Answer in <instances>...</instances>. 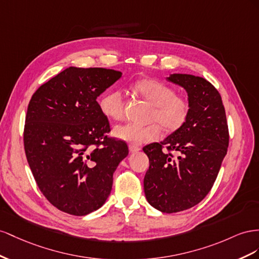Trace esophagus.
<instances>
[{
  "instance_id": "1",
  "label": "esophagus",
  "mask_w": 259,
  "mask_h": 259,
  "mask_svg": "<svg viewBox=\"0 0 259 259\" xmlns=\"http://www.w3.org/2000/svg\"><path fill=\"white\" fill-rule=\"evenodd\" d=\"M140 150V147L138 146V145H136V144H130L129 145V151H130V153H137V152H139Z\"/></svg>"
}]
</instances>
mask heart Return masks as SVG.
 I'll return each instance as SVG.
<instances>
[{
  "label": "heart",
  "instance_id": "obj_1",
  "mask_svg": "<svg viewBox=\"0 0 259 259\" xmlns=\"http://www.w3.org/2000/svg\"><path fill=\"white\" fill-rule=\"evenodd\" d=\"M135 89L138 94L154 105L151 121L155 122L146 125L137 123L116 125L114 129L116 138L134 144L149 143L161 137L159 124L167 131H175L187 121L190 113L189 101L177 95L172 87L156 79H143L136 82ZM100 107L112 119H122L125 107L124 93L121 90L107 92L101 99Z\"/></svg>",
  "mask_w": 259,
  "mask_h": 259
}]
</instances>
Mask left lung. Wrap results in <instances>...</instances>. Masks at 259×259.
Returning <instances> with one entry per match:
<instances>
[{
	"instance_id": "obj_1",
	"label": "left lung",
	"mask_w": 259,
	"mask_h": 259,
	"mask_svg": "<svg viewBox=\"0 0 259 259\" xmlns=\"http://www.w3.org/2000/svg\"><path fill=\"white\" fill-rule=\"evenodd\" d=\"M167 80L187 91L190 113L164 141L143 147L150 160L144 193L154 208L171 213L193 207L208 194L227 154L229 130L223 100L209 81L187 73ZM171 150L180 156L174 158Z\"/></svg>"
}]
</instances>
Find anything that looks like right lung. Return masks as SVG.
I'll return each mask as SVG.
<instances>
[{
    "label": "right lung",
    "instance_id": "add662e5",
    "mask_svg": "<svg viewBox=\"0 0 259 259\" xmlns=\"http://www.w3.org/2000/svg\"><path fill=\"white\" fill-rule=\"evenodd\" d=\"M106 68L69 67L36 90L29 102L24 145L42 194L60 210L84 216L105 203L113 175L128 146L108 138L98 97L121 77Z\"/></svg>",
    "mask_w": 259,
    "mask_h": 259
}]
</instances>
